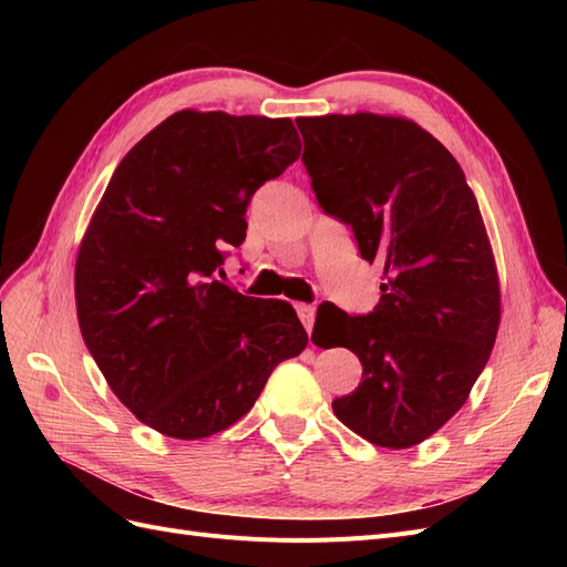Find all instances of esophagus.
Returning <instances> with one entry per match:
<instances>
[{"label":"esophagus","mask_w":567,"mask_h":567,"mask_svg":"<svg viewBox=\"0 0 567 567\" xmlns=\"http://www.w3.org/2000/svg\"><path fill=\"white\" fill-rule=\"evenodd\" d=\"M296 310H298V317H300L302 326L307 329V333H312V329H315V317H317L315 307H312V305H298Z\"/></svg>","instance_id":"1"}]
</instances>
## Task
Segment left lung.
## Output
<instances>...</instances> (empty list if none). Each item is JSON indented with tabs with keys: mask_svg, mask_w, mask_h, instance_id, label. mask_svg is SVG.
<instances>
[{
	"mask_svg": "<svg viewBox=\"0 0 567 567\" xmlns=\"http://www.w3.org/2000/svg\"><path fill=\"white\" fill-rule=\"evenodd\" d=\"M296 125L319 205L352 227L364 260L383 265L371 315L331 305L315 326L319 348H348L364 367L333 411L371 444L414 447L466 404L499 331L483 215L456 158L414 120L333 113ZM329 328L333 347L318 338Z\"/></svg>",
	"mask_w": 567,
	"mask_h": 567,
	"instance_id": "8db88e82",
	"label": "left lung"
}]
</instances>
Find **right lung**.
<instances>
[{"instance_id": "1", "label": "right lung", "mask_w": 567, "mask_h": 567, "mask_svg": "<svg viewBox=\"0 0 567 567\" xmlns=\"http://www.w3.org/2000/svg\"><path fill=\"white\" fill-rule=\"evenodd\" d=\"M298 156L290 117L184 109L113 173L78 250V321L115 398L153 431H227L307 348L286 300L213 279L219 246L244 244L250 196Z\"/></svg>"}]
</instances>
